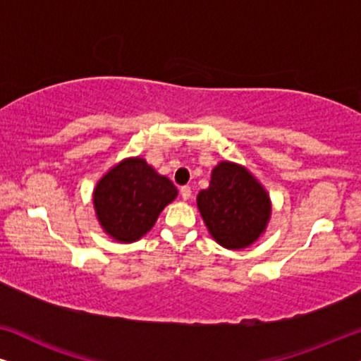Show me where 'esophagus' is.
Masks as SVG:
<instances>
[{
    "instance_id": "esophagus-1",
    "label": "esophagus",
    "mask_w": 361,
    "mask_h": 361,
    "mask_svg": "<svg viewBox=\"0 0 361 361\" xmlns=\"http://www.w3.org/2000/svg\"><path fill=\"white\" fill-rule=\"evenodd\" d=\"M190 195H192V190H190V187L189 185H184V187H180V197L184 200H189L190 199Z\"/></svg>"
}]
</instances>
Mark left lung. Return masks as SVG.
Here are the masks:
<instances>
[{"label":"left lung","mask_w":361,"mask_h":361,"mask_svg":"<svg viewBox=\"0 0 361 361\" xmlns=\"http://www.w3.org/2000/svg\"><path fill=\"white\" fill-rule=\"evenodd\" d=\"M197 205L210 235L228 250L245 248L258 240L269 220L266 190L245 167L220 162L209 189L200 190Z\"/></svg>","instance_id":"left-lung-1"}]
</instances>
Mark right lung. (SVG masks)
Here are the masks:
<instances>
[{
  "mask_svg": "<svg viewBox=\"0 0 361 361\" xmlns=\"http://www.w3.org/2000/svg\"><path fill=\"white\" fill-rule=\"evenodd\" d=\"M177 197L174 184L135 157L113 167L93 192L103 230L123 243L140 240L154 225L167 204Z\"/></svg>",
  "mask_w": 361,
  "mask_h": 361,
  "instance_id": "add662e5",
  "label": "right lung"
}]
</instances>
